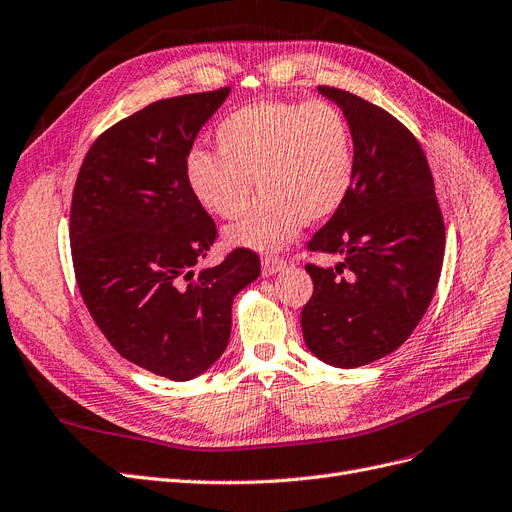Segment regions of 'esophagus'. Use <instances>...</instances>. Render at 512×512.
Returning <instances> with one entry per match:
<instances>
[{
    "label": "esophagus",
    "mask_w": 512,
    "mask_h": 512,
    "mask_svg": "<svg viewBox=\"0 0 512 512\" xmlns=\"http://www.w3.org/2000/svg\"><path fill=\"white\" fill-rule=\"evenodd\" d=\"M287 268V259H282V257H266L261 261V270H263V274L266 276H270V274H276V272H280V270H285Z\"/></svg>",
    "instance_id": "34e87169"
}]
</instances>
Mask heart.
I'll return each instance as SVG.
<instances>
[{
  "mask_svg": "<svg viewBox=\"0 0 512 512\" xmlns=\"http://www.w3.org/2000/svg\"><path fill=\"white\" fill-rule=\"evenodd\" d=\"M215 151L194 149L185 179L194 198L221 219H238L255 185L261 189L227 242L274 251L306 221L335 215L354 183V141L329 101H261L236 109L215 130Z\"/></svg>",
  "mask_w": 512,
  "mask_h": 512,
  "instance_id": "heart-1",
  "label": "heart"
}]
</instances>
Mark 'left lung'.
Segmentation results:
<instances>
[{
    "label": "left lung",
    "instance_id": "obj_1",
    "mask_svg": "<svg viewBox=\"0 0 512 512\" xmlns=\"http://www.w3.org/2000/svg\"><path fill=\"white\" fill-rule=\"evenodd\" d=\"M354 141V183L308 251L342 257L308 263L314 293L301 310L312 354L333 367H361L405 344L439 285L445 223L422 145L382 107L333 86Z\"/></svg>",
    "mask_w": 512,
    "mask_h": 512
}]
</instances>
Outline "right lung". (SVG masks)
<instances>
[{"label": "right lung", "instance_id": "right-lung-1", "mask_svg": "<svg viewBox=\"0 0 512 512\" xmlns=\"http://www.w3.org/2000/svg\"><path fill=\"white\" fill-rule=\"evenodd\" d=\"M230 86L156 101L107 128L75 179L69 242L94 323L126 361L185 382L223 354L232 299L261 263L234 249L196 270L219 232L185 179L196 135Z\"/></svg>", "mask_w": 512, "mask_h": 512}]
</instances>
